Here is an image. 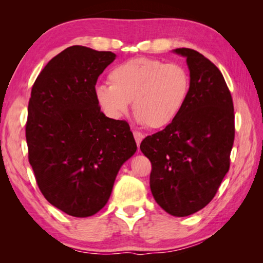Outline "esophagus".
<instances>
[{
	"instance_id": "1",
	"label": "esophagus",
	"mask_w": 263,
	"mask_h": 263,
	"mask_svg": "<svg viewBox=\"0 0 263 263\" xmlns=\"http://www.w3.org/2000/svg\"><path fill=\"white\" fill-rule=\"evenodd\" d=\"M133 137H135L138 147H139L141 140L144 139V135H142V133H140V132H138V131H133Z\"/></svg>"
}]
</instances>
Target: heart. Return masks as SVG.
I'll return each instance as SVG.
<instances>
[{
  "mask_svg": "<svg viewBox=\"0 0 263 263\" xmlns=\"http://www.w3.org/2000/svg\"><path fill=\"white\" fill-rule=\"evenodd\" d=\"M110 86L96 87L95 99L114 121L125 115L130 102L140 124L153 130L167 127L188 101L191 77L183 65L155 58H132L110 70Z\"/></svg>",
  "mask_w": 263,
  "mask_h": 263,
  "instance_id": "b5f03b06",
  "label": "heart"
}]
</instances>
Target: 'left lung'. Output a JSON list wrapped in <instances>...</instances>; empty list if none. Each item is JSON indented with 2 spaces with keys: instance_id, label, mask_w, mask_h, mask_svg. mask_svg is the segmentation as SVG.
Returning a JSON list of instances; mask_svg holds the SVG:
<instances>
[{
  "instance_id": "8db88e82",
  "label": "left lung",
  "mask_w": 263,
  "mask_h": 263,
  "mask_svg": "<svg viewBox=\"0 0 263 263\" xmlns=\"http://www.w3.org/2000/svg\"><path fill=\"white\" fill-rule=\"evenodd\" d=\"M186 58L191 89L171 125L146 137L140 149L152 163L149 186L169 215L185 217L215 197L230 169L234 141V108L220 70L201 53L176 48Z\"/></svg>"
}]
</instances>
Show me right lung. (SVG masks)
Returning a JSON list of instances; mask_svg holds the SVG:
<instances>
[{"instance_id": "obj_1", "label": "right lung", "mask_w": 263, "mask_h": 263, "mask_svg": "<svg viewBox=\"0 0 263 263\" xmlns=\"http://www.w3.org/2000/svg\"><path fill=\"white\" fill-rule=\"evenodd\" d=\"M115 58L70 46L47 62L31 90L29 162L44 197L73 217L105 205L119 168L137 151L127 122L106 117L95 99L97 79Z\"/></svg>"}]
</instances>
